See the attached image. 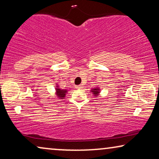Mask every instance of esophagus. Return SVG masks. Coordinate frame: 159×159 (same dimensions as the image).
<instances>
[{
  "instance_id": "34e87169",
  "label": "esophagus",
  "mask_w": 159,
  "mask_h": 159,
  "mask_svg": "<svg viewBox=\"0 0 159 159\" xmlns=\"http://www.w3.org/2000/svg\"><path fill=\"white\" fill-rule=\"evenodd\" d=\"M81 88H83V85H79V86H76V89H81Z\"/></svg>"
}]
</instances>
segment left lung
<instances>
[{
  "mask_svg": "<svg viewBox=\"0 0 159 159\" xmlns=\"http://www.w3.org/2000/svg\"><path fill=\"white\" fill-rule=\"evenodd\" d=\"M91 92L93 93V95H94V97H97V96H98V93H99V89H98V88L92 89V90H91Z\"/></svg>",
  "mask_w": 159,
  "mask_h": 159,
  "instance_id": "left-lung-1",
  "label": "left lung"
}]
</instances>
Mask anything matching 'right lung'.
<instances>
[{
  "label": "right lung",
  "instance_id": "obj_1",
  "mask_svg": "<svg viewBox=\"0 0 159 159\" xmlns=\"http://www.w3.org/2000/svg\"><path fill=\"white\" fill-rule=\"evenodd\" d=\"M66 92H67V91L65 90V89H61L59 88L56 89V93L57 94V97H59L60 99H63V98L65 97V96H66Z\"/></svg>",
  "mask_w": 159,
  "mask_h": 159
}]
</instances>
